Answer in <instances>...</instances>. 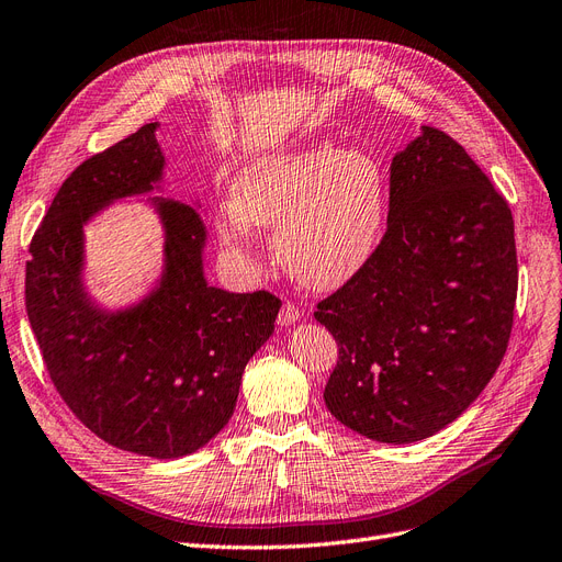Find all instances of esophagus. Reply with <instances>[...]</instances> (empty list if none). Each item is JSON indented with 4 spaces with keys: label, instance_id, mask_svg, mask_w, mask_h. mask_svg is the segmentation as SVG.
<instances>
[{
    "label": "esophagus",
    "instance_id": "obj_1",
    "mask_svg": "<svg viewBox=\"0 0 562 562\" xmlns=\"http://www.w3.org/2000/svg\"><path fill=\"white\" fill-rule=\"evenodd\" d=\"M297 321H300V308H297L295 304L285 302V304L281 306V312H279L277 323H279L281 327H290V325H295Z\"/></svg>",
    "mask_w": 562,
    "mask_h": 562
}]
</instances>
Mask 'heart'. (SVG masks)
I'll return each instance as SVG.
<instances>
[{
  "label": "heart",
  "mask_w": 562,
  "mask_h": 562,
  "mask_svg": "<svg viewBox=\"0 0 562 562\" xmlns=\"http://www.w3.org/2000/svg\"><path fill=\"white\" fill-rule=\"evenodd\" d=\"M389 177L364 150L330 142L269 153L239 169L216 225L250 262L256 227H274L281 267L308 290H337L372 262L389 223Z\"/></svg>",
  "instance_id": "obj_1"
}]
</instances>
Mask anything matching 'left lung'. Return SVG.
Listing matches in <instances>:
<instances>
[{
	"label": "left lung",
	"instance_id": "obj_1",
	"mask_svg": "<svg viewBox=\"0 0 562 562\" xmlns=\"http://www.w3.org/2000/svg\"><path fill=\"white\" fill-rule=\"evenodd\" d=\"M516 285L507 202L465 148L423 125L391 162L376 256L316 306L339 346L327 412L383 443L447 428L505 358Z\"/></svg>",
	"mask_w": 562,
	"mask_h": 562
}]
</instances>
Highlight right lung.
<instances>
[{"instance_id": "right-lung-1", "label": "right lung", "mask_w": 562, "mask_h": 562, "mask_svg": "<svg viewBox=\"0 0 562 562\" xmlns=\"http://www.w3.org/2000/svg\"><path fill=\"white\" fill-rule=\"evenodd\" d=\"M160 123L76 167L30 246L25 304L46 370L69 409L115 449L183 458L235 412L246 362L274 333L281 302L209 285L200 200H137L162 227V267L125 306L97 300L86 279V227L111 206L165 192Z\"/></svg>"}]
</instances>
